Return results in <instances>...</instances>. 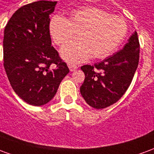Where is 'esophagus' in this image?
<instances>
[{
  "mask_svg": "<svg viewBox=\"0 0 154 154\" xmlns=\"http://www.w3.org/2000/svg\"><path fill=\"white\" fill-rule=\"evenodd\" d=\"M68 67H69V69H70L71 72H73V71H75L76 69H77V65H75V64H72V63H68Z\"/></svg>",
  "mask_w": 154,
  "mask_h": 154,
  "instance_id": "obj_1",
  "label": "esophagus"
}]
</instances>
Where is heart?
Masks as SVG:
<instances>
[{"label":"heart","mask_w":154,"mask_h":154,"mask_svg":"<svg viewBox=\"0 0 154 154\" xmlns=\"http://www.w3.org/2000/svg\"><path fill=\"white\" fill-rule=\"evenodd\" d=\"M125 20L95 7L78 9L68 19L55 15L51 19L49 32L54 43L63 45L78 32V40L70 41L61 49V56L70 63L109 56L117 49L127 35Z\"/></svg>","instance_id":"heart-1"}]
</instances>
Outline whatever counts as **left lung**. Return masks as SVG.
I'll use <instances>...</instances> for the list:
<instances>
[{"label":"left lung","instance_id":"left-lung-1","mask_svg":"<svg viewBox=\"0 0 154 154\" xmlns=\"http://www.w3.org/2000/svg\"><path fill=\"white\" fill-rule=\"evenodd\" d=\"M139 59V42L134 31L121 50L100 63L81 67L85 80L82 96L90 106L104 109L122 97L132 82Z\"/></svg>","mask_w":154,"mask_h":154}]
</instances>
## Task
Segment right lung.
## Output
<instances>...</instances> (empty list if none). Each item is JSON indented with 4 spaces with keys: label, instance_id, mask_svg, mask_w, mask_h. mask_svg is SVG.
Wrapping results in <instances>:
<instances>
[{
    "label": "right lung",
    "instance_id": "right-lung-1",
    "mask_svg": "<svg viewBox=\"0 0 154 154\" xmlns=\"http://www.w3.org/2000/svg\"><path fill=\"white\" fill-rule=\"evenodd\" d=\"M56 4L38 1L22 6L4 30V67L9 82L22 100L35 106L49 102L69 72L51 42L49 15Z\"/></svg>",
    "mask_w": 154,
    "mask_h": 154
}]
</instances>
